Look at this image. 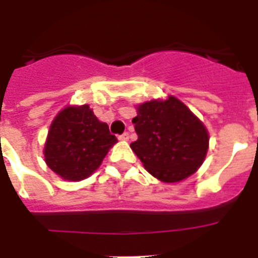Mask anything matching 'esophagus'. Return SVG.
Returning <instances> with one entry per match:
<instances>
[{
    "instance_id": "1",
    "label": "esophagus",
    "mask_w": 258,
    "mask_h": 258,
    "mask_svg": "<svg viewBox=\"0 0 258 258\" xmlns=\"http://www.w3.org/2000/svg\"><path fill=\"white\" fill-rule=\"evenodd\" d=\"M119 139H120V141H128V139H130V134L128 133L121 134L120 137H119Z\"/></svg>"
}]
</instances>
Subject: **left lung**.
<instances>
[{
  "mask_svg": "<svg viewBox=\"0 0 258 258\" xmlns=\"http://www.w3.org/2000/svg\"><path fill=\"white\" fill-rule=\"evenodd\" d=\"M133 123L138 139L131 149L146 170L162 182H179L202 165L209 147L208 131L174 96L141 104Z\"/></svg>",
  "mask_w": 258,
  "mask_h": 258,
  "instance_id": "8db88e82",
  "label": "left lung"
}]
</instances>
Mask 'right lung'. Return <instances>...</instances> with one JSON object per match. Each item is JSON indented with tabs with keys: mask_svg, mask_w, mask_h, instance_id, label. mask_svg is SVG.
Returning a JSON list of instances; mask_svg holds the SVG:
<instances>
[{
	"mask_svg": "<svg viewBox=\"0 0 258 258\" xmlns=\"http://www.w3.org/2000/svg\"><path fill=\"white\" fill-rule=\"evenodd\" d=\"M117 142L89 105L67 107L54 117L45 143L48 167L68 180H82L101 165Z\"/></svg>",
	"mask_w": 258,
	"mask_h": 258,
	"instance_id": "obj_1",
	"label": "right lung"
}]
</instances>
